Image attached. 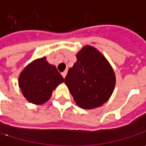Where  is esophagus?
Wrapping results in <instances>:
<instances>
[{
  "mask_svg": "<svg viewBox=\"0 0 146 146\" xmlns=\"http://www.w3.org/2000/svg\"><path fill=\"white\" fill-rule=\"evenodd\" d=\"M66 75H67V71L65 70V71H63V72L62 73V77H63V78H64L66 77Z\"/></svg>",
  "mask_w": 146,
  "mask_h": 146,
  "instance_id": "34e87169",
  "label": "esophagus"
}]
</instances>
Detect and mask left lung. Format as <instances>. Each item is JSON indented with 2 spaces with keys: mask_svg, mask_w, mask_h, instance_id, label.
<instances>
[{
  "mask_svg": "<svg viewBox=\"0 0 146 146\" xmlns=\"http://www.w3.org/2000/svg\"><path fill=\"white\" fill-rule=\"evenodd\" d=\"M77 62L64 79L76 104L83 109L102 106L111 97L115 73L109 61L98 49L86 45L77 53Z\"/></svg>",
  "mask_w": 146,
  "mask_h": 146,
  "instance_id": "1",
  "label": "left lung"
}]
</instances>
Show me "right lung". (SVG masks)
Wrapping results in <instances>:
<instances>
[{
    "mask_svg": "<svg viewBox=\"0 0 146 146\" xmlns=\"http://www.w3.org/2000/svg\"><path fill=\"white\" fill-rule=\"evenodd\" d=\"M63 82V78L46 57L37 58L21 71L18 85L22 95L34 104H43L52 96V91Z\"/></svg>",
    "mask_w": 146,
    "mask_h": 146,
    "instance_id": "obj_1",
    "label": "right lung"
}]
</instances>
